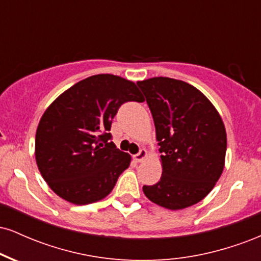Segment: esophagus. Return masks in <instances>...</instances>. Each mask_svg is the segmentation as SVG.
Instances as JSON below:
<instances>
[{"mask_svg":"<svg viewBox=\"0 0 261 261\" xmlns=\"http://www.w3.org/2000/svg\"><path fill=\"white\" fill-rule=\"evenodd\" d=\"M146 157H147V151H146V149H141L139 153L134 155V161L136 162V163H140V162H142Z\"/></svg>","mask_w":261,"mask_h":261,"instance_id":"1","label":"esophagus"}]
</instances>
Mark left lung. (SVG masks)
<instances>
[{"label":"left lung","instance_id":"obj_1","mask_svg":"<svg viewBox=\"0 0 261 261\" xmlns=\"http://www.w3.org/2000/svg\"><path fill=\"white\" fill-rule=\"evenodd\" d=\"M146 97L162 153L161 180L143 185L152 202L169 210L195 205L223 172L227 135L216 108L194 86L169 77L137 82Z\"/></svg>","mask_w":261,"mask_h":261}]
</instances>
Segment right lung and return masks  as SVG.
Returning a JSON list of instances; mask_svg holds the SVG:
<instances>
[{
  "mask_svg": "<svg viewBox=\"0 0 261 261\" xmlns=\"http://www.w3.org/2000/svg\"><path fill=\"white\" fill-rule=\"evenodd\" d=\"M126 101H143L134 82L95 74L68 88L45 110L35 135V160L44 180L66 201H99L130 166V154L116 148L109 133Z\"/></svg>",
  "mask_w": 261,
  "mask_h": 261,
  "instance_id": "obj_1",
  "label": "right lung"
}]
</instances>
